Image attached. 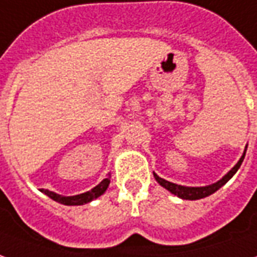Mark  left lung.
Returning a JSON list of instances; mask_svg holds the SVG:
<instances>
[{"label": "left lung", "instance_id": "1", "mask_svg": "<svg viewBox=\"0 0 257 257\" xmlns=\"http://www.w3.org/2000/svg\"><path fill=\"white\" fill-rule=\"evenodd\" d=\"M245 151H246V150H245ZM245 151L244 154H242V157L240 158V161L237 162V165H235V166L233 167L222 180H219V181L215 182V184H212V185H208V187H182V185H177V184H173V182L170 181H166V180H163V178H161V177L157 176V174H154V177H155V180L159 182V185H162L163 188H166L167 191L172 192L173 195L181 197V199H185V200H197V199H203V197H207L210 196V195H212V193L218 191L220 187H223L226 182L229 181L230 178L234 176L235 172L240 169L241 163L244 161Z\"/></svg>", "mask_w": 257, "mask_h": 257}]
</instances>
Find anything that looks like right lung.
Returning <instances> with one entry per match:
<instances>
[{
    "label": "right lung",
    "mask_w": 257,
    "mask_h": 257,
    "mask_svg": "<svg viewBox=\"0 0 257 257\" xmlns=\"http://www.w3.org/2000/svg\"><path fill=\"white\" fill-rule=\"evenodd\" d=\"M109 184L110 177H107L100 184H98L96 187L92 188L91 191L81 193V195H76V196H61V195H57L54 192L47 191V189H41V191L50 197V199H53L54 201H58L61 204H65V206H81V204L90 203L91 200H94L96 197H99L100 195H103L104 191L109 187Z\"/></svg>",
    "instance_id": "right-lung-1"
}]
</instances>
